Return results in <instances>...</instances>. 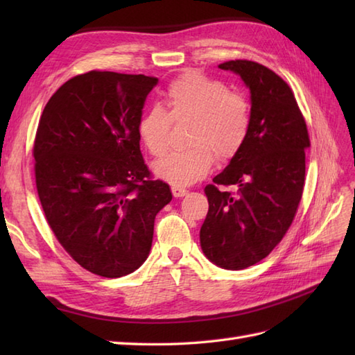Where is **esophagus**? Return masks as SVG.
Masks as SVG:
<instances>
[{
    "label": "esophagus",
    "mask_w": 355,
    "mask_h": 355,
    "mask_svg": "<svg viewBox=\"0 0 355 355\" xmlns=\"http://www.w3.org/2000/svg\"><path fill=\"white\" fill-rule=\"evenodd\" d=\"M186 193H187V191L183 189V187L172 186V195H173V197H175V198H182V197H184Z\"/></svg>",
    "instance_id": "obj_1"
}]
</instances>
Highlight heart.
I'll return each mask as SVG.
<instances>
[{"instance_id": "obj_1", "label": "heart", "mask_w": 355, "mask_h": 355, "mask_svg": "<svg viewBox=\"0 0 355 355\" xmlns=\"http://www.w3.org/2000/svg\"><path fill=\"white\" fill-rule=\"evenodd\" d=\"M182 120H189L187 148L169 150L154 164L157 177L180 187L205 178L215 158L224 163L239 153L250 134L252 108L223 80L186 71L166 87L163 107L149 108L139 120V137L148 153L163 154L172 122Z\"/></svg>"}]
</instances>
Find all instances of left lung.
Segmentation results:
<instances>
[{"instance_id":"8db88e82","label":"left lung","mask_w":355,"mask_h":355,"mask_svg":"<svg viewBox=\"0 0 355 355\" xmlns=\"http://www.w3.org/2000/svg\"><path fill=\"white\" fill-rule=\"evenodd\" d=\"M220 69L238 73L250 88L252 128L227 168L206 186L200 243L218 267L243 270L268 256L290 229L302 200L310 135L293 89L273 70L247 59ZM220 185H236L237 192Z\"/></svg>"}]
</instances>
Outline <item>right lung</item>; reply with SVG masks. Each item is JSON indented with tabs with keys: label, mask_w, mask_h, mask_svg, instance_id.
Segmentation results:
<instances>
[{
	"label": "right lung",
	"mask_w": 355,
	"mask_h": 355,
	"mask_svg": "<svg viewBox=\"0 0 355 355\" xmlns=\"http://www.w3.org/2000/svg\"><path fill=\"white\" fill-rule=\"evenodd\" d=\"M158 79L93 70L67 80L37 125V197L59 244L103 277L132 273L153 245L155 215L172 200L140 153L139 120Z\"/></svg>",
	"instance_id": "obj_1"
}]
</instances>
